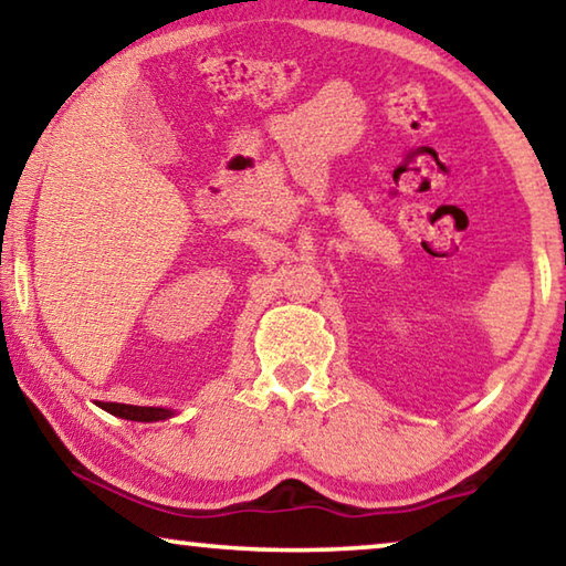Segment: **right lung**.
Listing matches in <instances>:
<instances>
[{
  "mask_svg": "<svg viewBox=\"0 0 566 566\" xmlns=\"http://www.w3.org/2000/svg\"><path fill=\"white\" fill-rule=\"evenodd\" d=\"M101 408L125 420H138V423H154V420H166L174 416L170 408H146V406H125V402H101Z\"/></svg>",
  "mask_w": 566,
  "mask_h": 566,
  "instance_id": "right-lung-1",
  "label": "right lung"
}]
</instances>
